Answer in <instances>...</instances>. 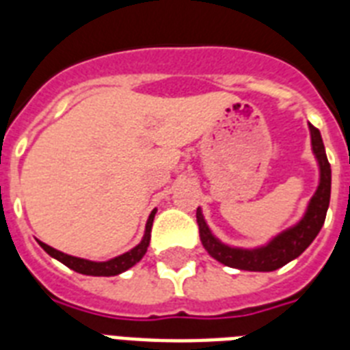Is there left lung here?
Instances as JSON below:
<instances>
[{
  "instance_id": "1",
  "label": "left lung",
  "mask_w": 350,
  "mask_h": 350,
  "mask_svg": "<svg viewBox=\"0 0 350 350\" xmlns=\"http://www.w3.org/2000/svg\"><path fill=\"white\" fill-rule=\"evenodd\" d=\"M309 131L312 154L320 167V183L310 198L301 219L293 227L276 234L269 243L254 247V249H241V247H230V245L219 241L213 234V230L208 229L202 208L198 207L196 219L198 227H200V239L214 260H218L219 263L227 267H232V269H239V271L271 272L287 265L288 261L296 260L314 241V238L323 227L327 208L331 202V165L327 159L320 131L310 123Z\"/></svg>"
}]
</instances>
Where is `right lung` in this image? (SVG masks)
Here are the masks:
<instances>
[{
  "mask_svg": "<svg viewBox=\"0 0 350 350\" xmlns=\"http://www.w3.org/2000/svg\"><path fill=\"white\" fill-rule=\"evenodd\" d=\"M154 216H156V208H154L150 216L147 219V225H145V234H143L142 241L131 249L125 254H120L116 258H112V260L107 261H90V260H83V258H76V256L65 254L62 250L52 249L51 245L43 243L38 239V243L41 245V249L45 250L46 254L52 256V258H56L57 261H62L63 265H67L68 269H72V271L79 272V274H87V276H118L121 272L129 271L131 267H134L137 261L142 260L145 252H147V247L150 243V230H152V221Z\"/></svg>",
  "mask_w": 350,
  "mask_h": 350,
  "instance_id": "add662e5",
  "label": "right lung"
}]
</instances>
